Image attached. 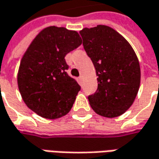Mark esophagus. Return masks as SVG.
I'll return each instance as SVG.
<instances>
[{"label":"esophagus","instance_id":"obj_1","mask_svg":"<svg viewBox=\"0 0 159 159\" xmlns=\"http://www.w3.org/2000/svg\"><path fill=\"white\" fill-rule=\"evenodd\" d=\"M78 81H79L80 84H83V75H80L79 77H78Z\"/></svg>","mask_w":159,"mask_h":159}]
</instances>
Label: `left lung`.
I'll list each match as a JSON object with an SVG mask.
<instances>
[{
	"label": "left lung",
	"instance_id": "8db88e82",
	"mask_svg": "<svg viewBox=\"0 0 159 159\" xmlns=\"http://www.w3.org/2000/svg\"><path fill=\"white\" fill-rule=\"evenodd\" d=\"M80 35L98 76L96 92L88 97L90 107L104 117L123 114L139 90L141 70L135 52L122 36L107 25L84 28Z\"/></svg>",
	"mask_w": 159,
	"mask_h": 159
}]
</instances>
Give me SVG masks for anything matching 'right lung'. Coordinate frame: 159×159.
<instances>
[{
  "instance_id": "1",
  "label": "right lung",
  "mask_w": 159,
  "mask_h": 159,
  "mask_svg": "<svg viewBox=\"0 0 159 159\" xmlns=\"http://www.w3.org/2000/svg\"><path fill=\"white\" fill-rule=\"evenodd\" d=\"M82 44L79 34L50 26L31 42L20 63L17 84L26 106L46 119L66 115L81 90L67 70L65 56Z\"/></svg>"
}]
</instances>
